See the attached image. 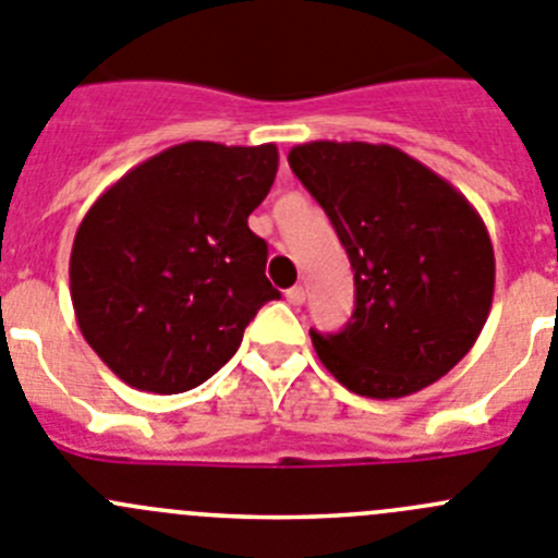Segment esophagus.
Returning <instances> with one entry per match:
<instances>
[{
    "label": "esophagus",
    "mask_w": 558,
    "mask_h": 558,
    "mask_svg": "<svg viewBox=\"0 0 558 558\" xmlns=\"http://www.w3.org/2000/svg\"><path fill=\"white\" fill-rule=\"evenodd\" d=\"M304 288H290L288 293H284V299H288V304H293V306H301L304 304Z\"/></svg>",
    "instance_id": "1"
}]
</instances>
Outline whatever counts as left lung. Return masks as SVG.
<instances>
[{"mask_svg":"<svg viewBox=\"0 0 558 558\" xmlns=\"http://www.w3.org/2000/svg\"><path fill=\"white\" fill-rule=\"evenodd\" d=\"M288 162L354 268L345 329L310 331L326 371L379 401L442 379L473 349L493 306V240L476 207L387 143H301Z\"/></svg>","mask_w":558,"mask_h":558,"instance_id":"obj_1","label":"left lung"}]
</instances>
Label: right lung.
Returning <instances> with one entry per match:
<instances>
[{
	"label": "right lung",
	"mask_w": 558,
	"mask_h": 558,
	"mask_svg": "<svg viewBox=\"0 0 558 558\" xmlns=\"http://www.w3.org/2000/svg\"><path fill=\"white\" fill-rule=\"evenodd\" d=\"M279 168L274 143H179L126 171L71 245L82 337L121 381L173 396L221 371L265 301L268 243L248 216Z\"/></svg>",
	"instance_id": "obj_1"
}]
</instances>
